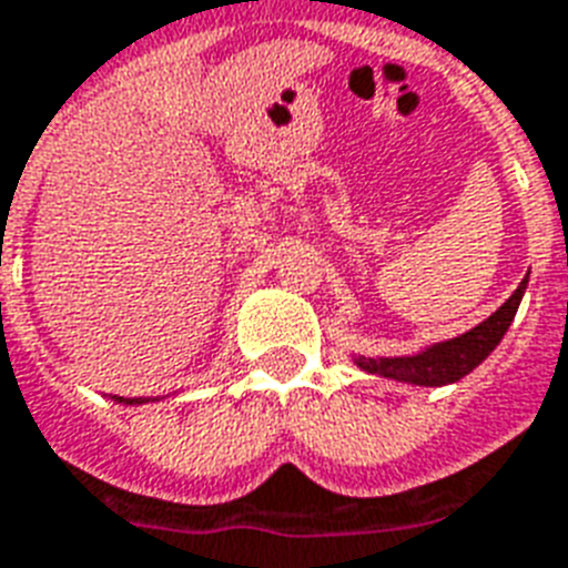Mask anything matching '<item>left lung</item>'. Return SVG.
I'll return each instance as SVG.
<instances>
[{"instance_id":"obj_1","label":"left lung","mask_w":568,"mask_h":568,"mask_svg":"<svg viewBox=\"0 0 568 568\" xmlns=\"http://www.w3.org/2000/svg\"><path fill=\"white\" fill-rule=\"evenodd\" d=\"M525 288H528V276L510 294V301L498 306L489 318L480 321L477 327H471L463 336L436 342V345H427L424 351L409 356H354V363L359 365V372L397 379V383H409V386H448V383H457V379L475 372L477 365L501 345L504 333L510 329L513 318H516Z\"/></svg>"}]
</instances>
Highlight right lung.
<instances>
[{
	"label": "right lung",
	"mask_w": 568,
	"mask_h": 568,
	"mask_svg": "<svg viewBox=\"0 0 568 568\" xmlns=\"http://www.w3.org/2000/svg\"><path fill=\"white\" fill-rule=\"evenodd\" d=\"M114 400H120V404H146V397H118L114 395ZM153 400H159V397H153Z\"/></svg>",
	"instance_id": "obj_1"
}]
</instances>
